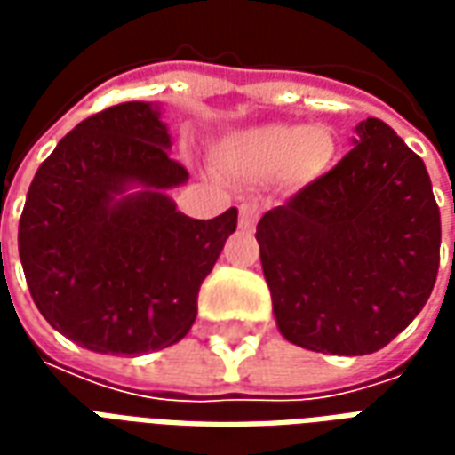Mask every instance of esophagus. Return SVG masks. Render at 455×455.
<instances>
[{"label":"esophagus","instance_id":"obj_1","mask_svg":"<svg viewBox=\"0 0 455 455\" xmlns=\"http://www.w3.org/2000/svg\"><path fill=\"white\" fill-rule=\"evenodd\" d=\"M258 217H260V209L256 207V204H241V217H238V227L246 228V231H251V228L256 227Z\"/></svg>","mask_w":455,"mask_h":455}]
</instances>
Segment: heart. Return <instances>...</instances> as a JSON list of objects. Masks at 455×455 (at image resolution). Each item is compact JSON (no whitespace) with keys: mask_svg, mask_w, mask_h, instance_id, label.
<instances>
[{"mask_svg":"<svg viewBox=\"0 0 455 455\" xmlns=\"http://www.w3.org/2000/svg\"><path fill=\"white\" fill-rule=\"evenodd\" d=\"M339 143L326 126L302 124H266L236 131L219 140V165L248 180H270L283 175L287 182L309 185L334 168Z\"/></svg>","mask_w":455,"mask_h":455,"instance_id":"obj_1","label":"heart"}]
</instances>
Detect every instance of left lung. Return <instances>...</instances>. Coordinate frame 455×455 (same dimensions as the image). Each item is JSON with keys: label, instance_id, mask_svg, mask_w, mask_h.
I'll return each mask as SVG.
<instances>
[{"label": "left lung", "instance_id": "obj_1", "mask_svg": "<svg viewBox=\"0 0 455 455\" xmlns=\"http://www.w3.org/2000/svg\"><path fill=\"white\" fill-rule=\"evenodd\" d=\"M256 238L280 334L316 353L380 351L439 273L429 172L380 119L361 121L334 170L266 212Z\"/></svg>", "mask_w": 455, "mask_h": 455}]
</instances>
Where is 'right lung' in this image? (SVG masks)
<instances>
[{"mask_svg":"<svg viewBox=\"0 0 455 455\" xmlns=\"http://www.w3.org/2000/svg\"><path fill=\"white\" fill-rule=\"evenodd\" d=\"M160 104L124 102L80 121L36 170L19 256L38 312L94 353L140 355L178 343L236 207L189 219L168 192L188 182L170 158Z\"/></svg>","mask_w":455,"mask_h":455,"instance_id":"1","label":"right lung"}]
</instances>
